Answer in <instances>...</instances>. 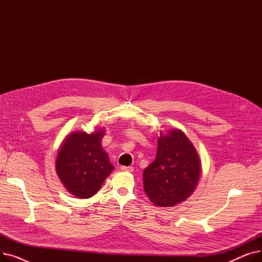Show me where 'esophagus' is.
<instances>
[{
	"label": "esophagus",
	"instance_id": "obj_1",
	"mask_svg": "<svg viewBox=\"0 0 262 262\" xmlns=\"http://www.w3.org/2000/svg\"><path fill=\"white\" fill-rule=\"evenodd\" d=\"M121 170H122V171H126V172H133V171H134V168H133V167H124V166H122V167H121Z\"/></svg>",
	"mask_w": 262,
	"mask_h": 262
}]
</instances>
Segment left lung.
<instances>
[{"instance_id": "left-lung-1", "label": "left lung", "mask_w": 262, "mask_h": 262, "mask_svg": "<svg viewBox=\"0 0 262 262\" xmlns=\"http://www.w3.org/2000/svg\"><path fill=\"white\" fill-rule=\"evenodd\" d=\"M201 161L194 145L181 129L160 134L155 160L143 171V188L158 207H173L194 191Z\"/></svg>"}]
</instances>
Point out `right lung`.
Here are the masks:
<instances>
[{"mask_svg": "<svg viewBox=\"0 0 262 262\" xmlns=\"http://www.w3.org/2000/svg\"><path fill=\"white\" fill-rule=\"evenodd\" d=\"M104 129L92 134L74 132L59 148L56 172L70 193L78 199H89L98 192L114 166L103 149Z\"/></svg>", "mask_w": 262, "mask_h": 262, "instance_id": "add662e5", "label": "right lung"}]
</instances>
